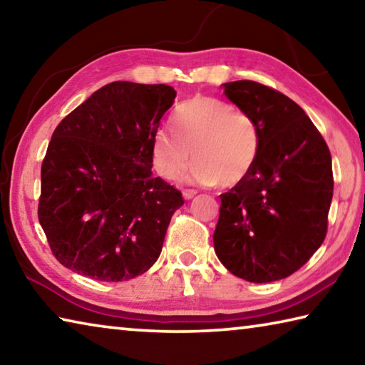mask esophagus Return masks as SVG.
I'll return each instance as SVG.
<instances>
[{
	"instance_id": "34e87169",
	"label": "esophagus",
	"mask_w": 365,
	"mask_h": 365,
	"mask_svg": "<svg viewBox=\"0 0 365 365\" xmlns=\"http://www.w3.org/2000/svg\"><path fill=\"white\" fill-rule=\"evenodd\" d=\"M196 193H197L196 190H190V188H185V190L182 191V195H183L185 200H191V197H193Z\"/></svg>"
}]
</instances>
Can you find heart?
<instances>
[{"instance_id": "1", "label": "heart", "mask_w": 365, "mask_h": 365, "mask_svg": "<svg viewBox=\"0 0 365 365\" xmlns=\"http://www.w3.org/2000/svg\"><path fill=\"white\" fill-rule=\"evenodd\" d=\"M174 132L160 128L153 138L151 159L160 177L175 180L191 163V182L232 187L255 165L261 138L255 120L212 96H195L175 109Z\"/></svg>"}]
</instances>
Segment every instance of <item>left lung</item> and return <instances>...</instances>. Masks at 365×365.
<instances>
[{
    "mask_svg": "<svg viewBox=\"0 0 365 365\" xmlns=\"http://www.w3.org/2000/svg\"><path fill=\"white\" fill-rule=\"evenodd\" d=\"M224 86L228 100L255 120L261 146L250 174L220 195L215 255L243 280L285 279L325 240L330 150L304 110L280 91L252 80Z\"/></svg>",
    "mask_w": 365,
    "mask_h": 365,
    "instance_id": "8db88e82",
    "label": "left lung"
}]
</instances>
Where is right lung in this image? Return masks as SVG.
<instances>
[{
  "label": "right lung",
  "instance_id": "add662e5",
  "mask_svg": "<svg viewBox=\"0 0 365 365\" xmlns=\"http://www.w3.org/2000/svg\"><path fill=\"white\" fill-rule=\"evenodd\" d=\"M175 96L169 85L113 82L59 122L41 164L38 220L64 267L123 282L158 261L183 205L151 172L153 138Z\"/></svg>",
  "mask_w": 365,
  "mask_h": 365
}]
</instances>
